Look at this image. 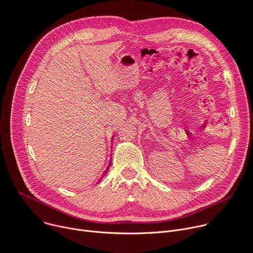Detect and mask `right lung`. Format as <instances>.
Instances as JSON below:
<instances>
[{
	"instance_id": "add662e5",
	"label": "right lung",
	"mask_w": 253,
	"mask_h": 253,
	"mask_svg": "<svg viewBox=\"0 0 253 253\" xmlns=\"http://www.w3.org/2000/svg\"><path fill=\"white\" fill-rule=\"evenodd\" d=\"M110 165H111V164H110ZM109 169H110V168H109V167H108V169H107V170H106V171H105V172H104V174H103V176H104V175H105V174H106V173H107V172H108V170H109Z\"/></svg>"
}]
</instances>
